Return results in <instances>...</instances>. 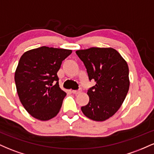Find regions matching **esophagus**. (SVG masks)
<instances>
[{"instance_id":"34e87169","label":"esophagus","mask_w":154,"mask_h":154,"mask_svg":"<svg viewBox=\"0 0 154 154\" xmlns=\"http://www.w3.org/2000/svg\"><path fill=\"white\" fill-rule=\"evenodd\" d=\"M72 93H74V94H79V93H80V91H72Z\"/></svg>"}]
</instances>
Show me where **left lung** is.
I'll use <instances>...</instances> for the list:
<instances>
[{"label": "left lung", "mask_w": 154, "mask_h": 154, "mask_svg": "<svg viewBox=\"0 0 154 154\" xmlns=\"http://www.w3.org/2000/svg\"><path fill=\"white\" fill-rule=\"evenodd\" d=\"M76 54L84 63L90 80L96 82L88 90L89 103L81 110L89 119L105 121L119 110L128 93V63L112 48L93 47Z\"/></svg>", "instance_id": "8db88e82"}]
</instances>
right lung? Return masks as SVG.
<instances>
[{
	"label": "right lung",
	"instance_id": "1",
	"mask_svg": "<svg viewBox=\"0 0 154 154\" xmlns=\"http://www.w3.org/2000/svg\"><path fill=\"white\" fill-rule=\"evenodd\" d=\"M72 52L42 46L21 56L14 75L17 91L23 106L35 119L48 121L59 112L66 93L59 87L57 72Z\"/></svg>",
	"mask_w": 154,
	"mask_h": 154
}]
</instances>
